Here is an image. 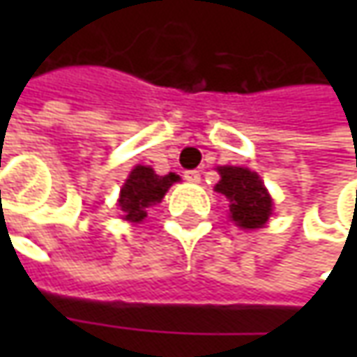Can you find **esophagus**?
I'll list each match as a JSON object with an SVG mask.
<instances>
[{"instance_id": "obj_1", "label": "esophagus", "mask_w": 357, "mask_h": 357, "mask_svg": "<svg viewBox=\"0 0 357 357\" xmlns=\"http://www.w3.org/2000/svg\"><path fill=\"white\" fill-rule=\"evenodd\" d=\"M185 178H186V181H190V183H199V181H200V172L199 171H186L185 172Z\"/></svg>"}]
</instances>
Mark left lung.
<instances>
[{"instance_id":"8db88e82","label":"left lung","mask_w":357,"mask_h":357,"mask_svg":"<svg viewBox=\"0 0 357 357\" xmlns=\"http://www.w3.org/2000/svg\"><path fill=\"white\" fill-rule=\"evenodd\" d=\"M216 190L230 200V218L242 228H262L272 214V199L256 172L220 167Z\"/></svg>"}]
</instances>
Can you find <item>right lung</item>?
<instances>
[{"label":"right lung","mask_w":357,"mask_h":357,"mask_svg":"<svg viewBox=\"0 0 357 357\" xmlns=\"http://www.w3.org/2000/svg\"><path fill=\"white\" fill-rule=\"evenodd\" d=\"M176 181L178 176L174 172L158 176L149 167H141V165L135 167L127 183L121 188V199H119V206L121 211H125V218L130 222H141L146 216V206L160 202L165 192Z\"/></svg>","instance_id":"1"}]
</instances>
